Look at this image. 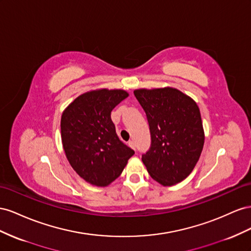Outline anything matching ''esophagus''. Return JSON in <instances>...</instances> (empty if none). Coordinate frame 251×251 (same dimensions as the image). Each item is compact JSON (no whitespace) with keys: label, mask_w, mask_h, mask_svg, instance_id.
I'll use <instances>...</instances> for the list:
<instances>
[{"label":"esophagus","mask_w":251,"mask_h":251,"mask_svg":"<svg viewBox=\"0 0 251 251\" xmlns=\"http://www.w3.org/2000/svg\"><path fill=\"white\" fill-rule=\"evenodd\" d=\"M128 145H129L132 149H135V143L133 141H129L128 142Z\"/></svg>","instance_id":"obj_1"}]
</instances>
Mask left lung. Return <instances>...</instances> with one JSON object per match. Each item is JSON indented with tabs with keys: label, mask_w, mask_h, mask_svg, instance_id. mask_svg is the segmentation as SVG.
<instances>
[{
	"label": "left lung",
	"mask_w": 251,
	"mask_h": 251,
	"mask_svg": "<svg viewBox=\"0 0 251 251\" xmlns=\"http://www.w3.org/2000/svg\"><path fill=\"white\" fill-rule=\"evenodd\" d=\"M134 97L144 109L151 144L142 161L154 181L171 186L195 168L204 146L201 113L191 98L176 88L138 89Z\"/></svg>",
	"instance_id": "8db88e82"
}]
</instances>
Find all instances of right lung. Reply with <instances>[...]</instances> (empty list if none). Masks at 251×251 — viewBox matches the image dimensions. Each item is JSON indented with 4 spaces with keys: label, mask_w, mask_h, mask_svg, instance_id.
I'll return each instance as SVG.
<instances>
[{
    "label": "right lung",
    "mask_w": 251,
    "mask_h": 251,
    "mask_svg": "<svg viewBox=\"0 0 251 251\" xmlns=\"http://www.w3.org/2000/svg\"><path fill=\"white\" fill-rule=\"evenodd\" d=\"M127 97L126 91L118 89L89 91L62 114L61 137L67 159L75 173L92 185H109L134 154L119 139L110 117Z\"/></svg>",
    "instance_id": "right-lung-1"
}]
</instances>
